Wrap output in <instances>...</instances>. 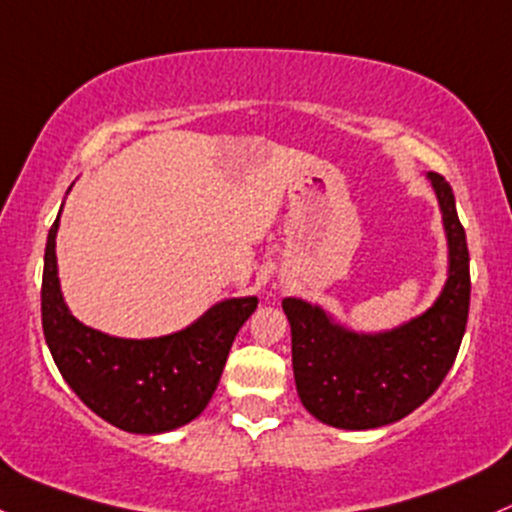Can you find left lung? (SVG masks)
<instances>
[{"label": "left lung", "instance_id": "left-lung-1", "mask_svg": "<svg viewBox=\"0 0 512 512\" xmlns=\"http://www.w3.org/2000/svg\"><path fill=\"white\" fill-rule=\"evenodd\" d=\"M428 179L440 201L449 269L445 289L423 316L386 333H355L320 306L282 301L296 391L320 423L342 430L396 423L428 401L457 359L469 318V250L452 187L437 172Z\"/></svg>", "mask_w": 512, "mask_h": 512}]
</instances>
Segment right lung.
<instances>
[{"label":"right lung","mask_w":512,"mask_h":512,"mask_svg":"<svg viewBox=\"0 0 512 512\" xmlns=\"http://www.w3.org/2000/svg\"><path fill=\"white\" fill-rule=\"evenodd\" d=\"M58 226L60 213L46 243L41 316L48 350L67 386L106 423L136 435L192 423L209 406L230 345L255 313L257 296L216 303L192 325L162 338H114L87 328L67 308L55 257Z\"/></svg>","instance_id":"obj_1"}]
</instances>
